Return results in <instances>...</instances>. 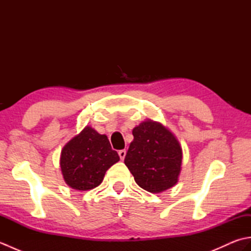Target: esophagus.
<instances>
[{
	"mask_svg": "<svg viewBox=\"0 0 251 251\" xmlns=\"http://www.w3.org/2000/svg\"><path fill=\"white\" fill-rule=\"evenodd\" d=\"M119 155H120L121 159L123 161V159H124L125 156H126V150H121V151H119Z\"/></svg>",
	"mask_w": 251,
	"mask_h": 251,
	"instance_id": "obj_1",
	"label": "esophagus"
}]
</instances>
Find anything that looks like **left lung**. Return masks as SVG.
<instances>
[{
    "mask_svg": "<svg viewBox=\"0 0 251 251\" xmlns=\"http://www.w3.org/2000/svg\"><path fill=\"white\" fill-rule=\"evenodd\" d=\"M132 135L124 163L136 183L151 193H161L177 183L182 149L173 132L148 120L136 126Z\"/></svg>",
    "mask_w": 251,
    "mask_h": 251,
    "instance_id": "left-lung-1",
    "label": "left lung"
}]
</instances>
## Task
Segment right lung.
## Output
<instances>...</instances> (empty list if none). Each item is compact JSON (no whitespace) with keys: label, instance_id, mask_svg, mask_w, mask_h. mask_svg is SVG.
<instances>
[{"label":"right lung","instance_id":"add662e5","mask_svg":"<svg viewBox=\"0 0 251 251\" xmlns=\"http://www.w3.org/2000/svg\"><path fill=\"white\" fill-rule=\"evenodd\" d=\"M119 161V154L112 150L108 137L86 126L63 147L60 167L69 186L87 191L102 182L106 170Z\"/></svg>","mask_w":251,"mask_h":251}]
</instances>
